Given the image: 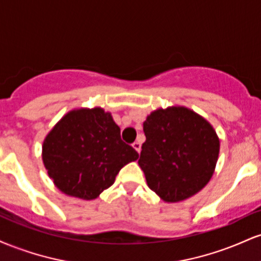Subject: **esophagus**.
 I'll return each mask as SVG.
<instances>
[{
    "instance_id": "esophagus-1",
    "label": "esophagus",
    "mask_w": 261,
    "mask_h": 261,
    "mask_svg": "<svg viewBox=\"0 0 261 261\" xmlns=\"http://www.w3.org/2000/svg\"><path fill=\"white\" fill-rule=\"evenodd\" d=\"M133 147L136 149V151L140 153V152H141V143H140V141H135V142L133 143Z\"/></svg>"
}]
</instances>
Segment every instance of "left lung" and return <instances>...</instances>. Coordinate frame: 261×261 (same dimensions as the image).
<instances>
[{"label":"left lung","mask_w":261,"mask_h":261,"mask_svg":"<svg viewBox=\"0 0 261 261\" xmlns=\"http://www.w3.org/2000/svg\"><path fill=\"white\" fill-rule=\"evenodd\" d=\"M143 133L139 166L163 201H182L206 187L216 168L220 139L205 118L187 107L158 108L146 118Z\"/></svg>","instance_id":"1"}]
</instances>
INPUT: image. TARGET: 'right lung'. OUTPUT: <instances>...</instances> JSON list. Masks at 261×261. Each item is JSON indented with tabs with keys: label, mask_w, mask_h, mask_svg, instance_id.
I'll list each match as a JSON object with an SVG mask.
<instances>
[{
	"label": "right lung",
	"mask_w": 261,
	"mask_h": 261,
	"mask_svg": "<svg viewBox=\"0 0 261 261\" xmlns=\"http://www.w3.org/2000/svg\"><path fill=\"white\" fill-rule=\"evenodd\" d=\"M41 157L60 191L93 200L112 187L119 170L139 153L121 140L112 113L95 107L66 113L44 139Z\"/></svg>",
	"instance_id": "obj_1"
}]
</instances>
